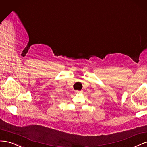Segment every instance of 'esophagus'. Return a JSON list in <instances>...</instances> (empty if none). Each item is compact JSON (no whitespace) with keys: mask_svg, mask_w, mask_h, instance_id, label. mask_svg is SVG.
I'll return each instance as SVG.
<instances>
[{"mask_svg":"<svg viewBox=\"0 0 147 147\" xmlns=\"http://www.w3.org/2000/svg\"><path fill=\"white\" fill-rule=\"evenodd\" d=\"M76 93L77 94H78V93H81V92L79 91V90H76Z\"/></svg>","mask_w":147,"mask_h":147,"instance_id":"1","label":"esophagus"}]
</instances>
